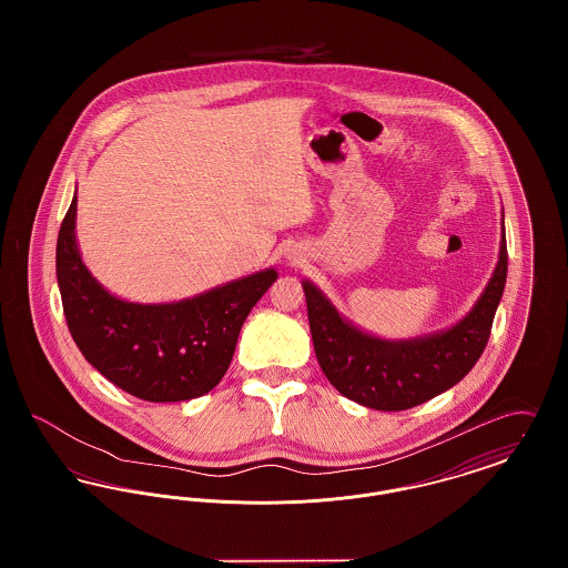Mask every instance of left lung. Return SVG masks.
Instances as JSON below:
<instances>
[{
    "mask_svg": "<svg viewBox=\"0 0 568 568\" xmlns=\"http://www.w3.org/2000/svg\"><path fill=\"white\" fill-rule=\"evenodd\" d=\"M507 283L505 215L498 262L484 294L459 320L415 338H381L343 317L324 292L302 281L313 347L327 381L353 403L405 410L433 400L470 373L486 349Z\"/></svg>",
    "mask_w": 568,
    "mask_h": 568,
    "instance_id": "8db88e82",
    "label": "left lung"
}]
</instances>
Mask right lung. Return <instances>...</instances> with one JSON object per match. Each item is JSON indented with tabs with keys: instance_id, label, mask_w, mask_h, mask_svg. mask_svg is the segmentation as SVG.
<instances>
[{
	"instance_id": "1",
	"label": "right lung",
	"mask_w": 568,
	"mask_h": 568,
	"mask_svg": "<svg viewBox=\"0 0 568 568\" xmlns=\"http://www.w3.org/2000/svg\"><path fill=\"white\" fill-rule=\"evenodd\" d=\"M278 272H253L176 302L142 304L110 294L82 262L77 193L57 239V283L70 334L84 359L149 403L209 394L223 378L246 315Z\"/></svg>"
}]
</instances>
